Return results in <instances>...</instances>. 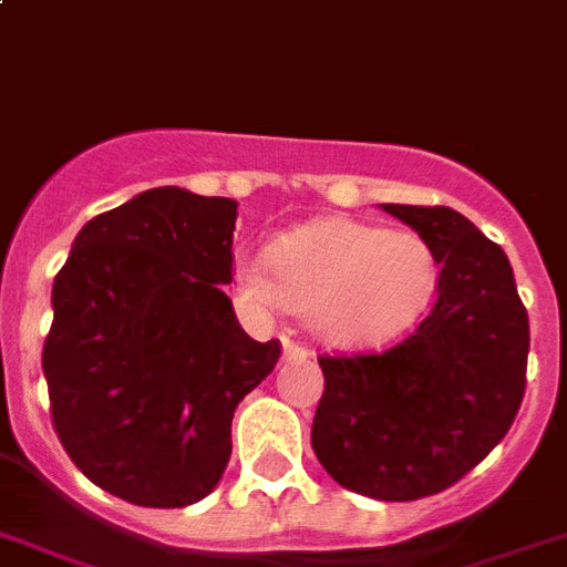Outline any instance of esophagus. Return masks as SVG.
Here are the masks:
<instances>
[{
  "label": "esophagus",
  "mask_w": 567,
  "mask_h": 567,
  "mask_svg": "<svg viewBox=\"0 0 567 567\" xmlns=\"http://www.w3.org/2000/svg\"><path fill=\"white\" fill-rule=\"evenodd\" d=\"M308 354H311V351H308L306 346H297V342H291V340H282V360H285V363H291V360H306Z\"/></svg>",
  "instance_id": "esophagus-1"
}]
</instances>
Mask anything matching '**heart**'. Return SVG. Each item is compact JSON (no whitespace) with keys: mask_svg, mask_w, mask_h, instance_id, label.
<instances>
[{"mask_svg":"<svg viewBox=\"0 0 567 567\" xmlns=\"http://www.w3.org/2000/svg\"><path fill=\"white\" fill-rule=\"evenodd\" d=\"M233 276L247 302L302 313L328 346L369 349L426 311L437 259L417 233L331 216L285 233L270 261L239 254Z\"/></svg>","mask_w":567,"mask_h":567,"instance_id":"b5f03b06","label":"heart"}]
</instances>
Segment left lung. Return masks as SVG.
<instances>
[{"label": "left lung", "instance_id": "obj_1", "mask_svg": "<svg viewBox=\"0 0 567 567\" xmlns=\"http://www.w3.org/2000/svg\"><path fill=\"white\" fill-rule=\"evenodd\" d=\"M432 247L441 276L412 337L320 357L311 446L340 487L415 502L453 487L507 435L525 394L530 328L504 250L450 207L380 204Z\"/></svg>", "mask_w": 567, "mask_h": 567}]
</instances>
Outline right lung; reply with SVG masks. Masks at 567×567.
<instances>
[{
	"label": "right lung",
	"instance_id": "obj_1",
	"mask_svg": "<svg viewBox=\"0 0 567 567\" xmlns=\"http://www.w3.org/2000/svg\"><path fill=\"white\" fill-rule=\"evenodd\" d=\"M236 207L184 187L137 193L85 221L54 279L42 349L54 430L123 502L187 507L213 493L233 412L279 360L221 291Z\"/></svg>",
	"mask_w": 567,
	"mask_h": 567
}]
</instances>
